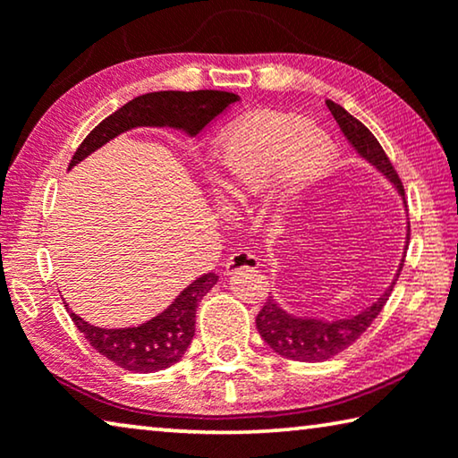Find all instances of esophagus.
<instances>
[{
  "mask_svg": "<svg viewBox=\"0 0 458 458\" xmlns=\"http://www.w3.org/2000/svg\"><path fill=\"white\" fill-rule=\"evenodd\" d=\"M242 268H249V271H255L259 268V259L252 255L250 250H236L234 255H230V259L226 260V273H238Z\"/></svg>",
  "mask_w": 458,
  "mask_h": 458,
  "instance_id": "1",
  "label": "esophagus"
}]
</instances>
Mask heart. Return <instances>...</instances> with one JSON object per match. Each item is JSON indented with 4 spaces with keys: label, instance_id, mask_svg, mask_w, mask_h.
Segmentation results:
<instances>
[{
    "label": "heart",
    "instance_id": "1",
    "mask_svg": "<svg viewBox=\"0 0 458 458\" xmlns=\"http://www.w3.org/2000/svg\"><path fill=\"white\" fill-rule=\"evenodd\" d=\"M336 148L301 115L257 112L238 118L209 147V179L226 212H244L268 185L277 206L301 198L328 175Z\"/></svg>",
    "mask_w": 458,
    "mask_h": 458
}]
</instances>
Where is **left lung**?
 Instances as JSON below:
<instances>
[{
    "instance_id": "obj_1",
    "label": "left lung",
    "mask_w": 458,
    "mask_h": 458,
    "mask_svg": "<svg viewBox=\"0 0 458 458\" xmlns=\"http://www.w3.org/2000/svg\"><path fill=\"white\" fill-rule=\"evenodd\" d=\"M326 106H328V110L332 112L334 120L338 122V126L346 136V140L352 144V148L357 150L365 161L371 163L377 171H381L383 175L395 185L397 193L403 198L402 181H399L394 165H391V161L387 158L386 150L381 148L379 140L371 134V130H369L357 118H352L343 106L334 104V101H326ZM408 241H410V234L405 236L403 259H405V250H408ZM403 259L402 263H399L395 279L391 281V285L386 289V293L377 297V301L362 310L360 314L344 318V320H316V318H300V316L287 314L277 301L268 297L263 310H260L257 316L259 334L275 352L285 359L303 360V362H320V360H328L332 357H336V354H340L343 351H346L348 346L357 343L362 334L369 330V326L373 324L375 318L381 314L383 306H386L391 292H394V285L399 277V273H402Z\"/></svg>"
}]
</instances>
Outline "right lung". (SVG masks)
Listing matches in <instances>:
<instances>
[{"mask_svg":"<svg viewBox=\"0 0 458 458\" xmlns=\"http://www.w3.org/2000/svg\"><path fill=\"white\" fill-rule=\"evenodd\" d=\"M238 101L236 93L199 89V91H155L138 96L87 134L81 147L72 155L69 169L93 150L104 147L126 130L138 126H169L195 136L220 115L230 104ZM217 283L214 273L201 275L177 295V300L161 314L134 328H98L67 311L77 330L83 332L99 354L132 373H155L175 365L190 348L195 334V311L201 297Z\"/></svg>","mask_w":458,"mask_h":458,"instance_id":"obj_1","label":"right lung"}]
</instances>
